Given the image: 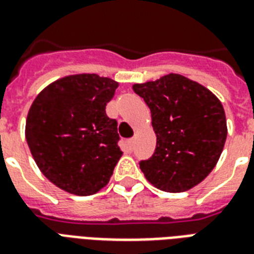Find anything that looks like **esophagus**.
Instances as JSON below:
<instances>
[{
	"instance_id": "esophagus-1",
	"label": "esophagus",
	"mask_w": 254,
	"mask_h": 254,
	"mask_svg": "<svg viewBox=\"0 0 254 254\" xmlns=\"http://www.w3.org/2000/svg\"><path fill=\"white\" fill-rule=\"evenodd\" d=\"M128 147H129V150H132V148H134V143H135V139H129L128 142Z\"/></svg>"
}]
</instances>
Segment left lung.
<instances>
[{
	"instance_id": "8db88e82",
	"label": "left lung",
	"mask_w": 254,
	"mask_h": 254,
	"mask_svg": "<svg viewBox=\"0 0 254 254\" xmlns=\"http://www.w3.org/2000/svg\"><path fill=\"white\" fill-rule=\"evenodd\" d=\"M151 111L154 155L142 161L148 182L167 192L188 191L214 169L228 135L220 99L178 73L132 85Z\"/></svg>"
}]
</instances>
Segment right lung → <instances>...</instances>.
I'll return each mask as SVG.
<instances>
[{
	"label": "right lung",
	"instance_id": "1",
	"mask_svg": "<svg viewBox=\"0 0 254 254\" xmlns=\"http://www.w3.org/2000/svg\"><path fill=\"white\" fill-rule=\"evenodd\" d=\"M119 83L96 73L55 80L36 96L25 123V138L40 171L75 195L106 188L123 155L118 123L106 106Z\"/></svg>",
	"mask_w": 254,
	"mask_h": 254
}]
</instances>
